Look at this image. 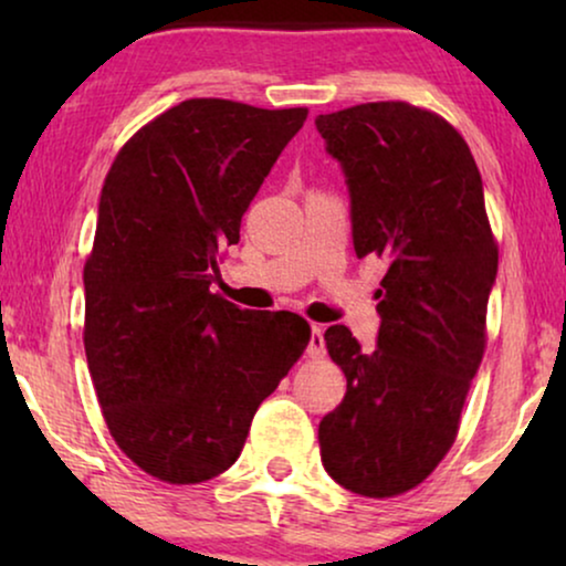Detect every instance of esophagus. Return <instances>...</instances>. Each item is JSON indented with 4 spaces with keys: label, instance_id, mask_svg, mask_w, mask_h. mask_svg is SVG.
<instances>
[{
    "label": "esophagus",
    "instance_id": "obj_1",
    "mask_svg": "<svg viewBox=\"0 0 566 566\" xmlns=\"http://www.w3.org/2000/svg\"><path fill=\"white\" fill-rule=\"evenodd\" d=\"M308 358H324V329L319 324H312V335H308Z\"/></svg>",
    "mask_w": 566,
    "mask_h": 566
}]
</instances>
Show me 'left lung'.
Wrapping results in <instances>:
<instances>
[{"instance_id":"8db88e82","label":"left lung","mask_w":566,"mask_h":566,"mask_svg":"<svg viewBox=\"0 0 566 566\" xmlns=\"http://www.w3.org/2000/svg\"><path fill=\"white\" fill-rule=\"evenodd\" d=\"M314 123L350 192L355 254L386 262L376 350L345 324L324 332L347 391L319 422L322 463L345 490L394 497L420 484L459 432L497 244L476 161L436 113L366 103Z\"/></svg>"}]
</instances>
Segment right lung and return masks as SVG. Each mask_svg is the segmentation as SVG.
<instances>
[{
    "label": "right lung",
    "mask_w": 566,
    "mask_h": 566,
    "mask_svg": "<svg viewBox=\"0 0 566 566\" xmlns=\"http://www.w3.org/2000/svg\"><path fill=\"white\" fill-rule=\"evenodd\" d=\"M306 107L185 99L115 157L84 265V353L120 451L169 484L219 476L308 345L306 319L219 293L223 247Z\"/></svg>",
    "instance_id": "obj_1"
}]
</instances>
